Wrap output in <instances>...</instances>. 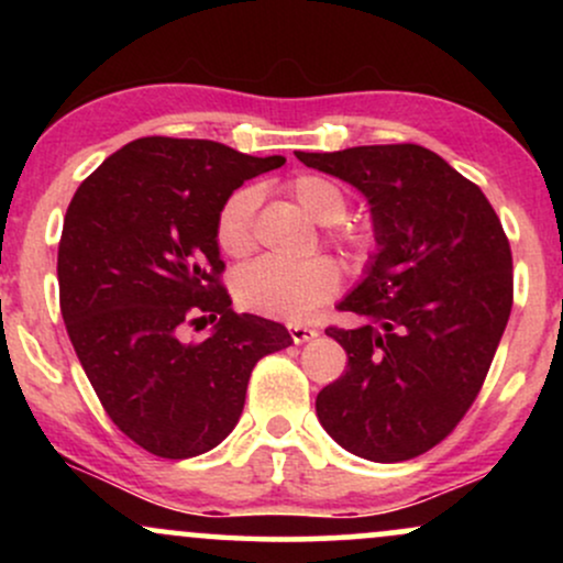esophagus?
Instances as JSON below:
<instances>
[{
    "instance_id": "34e87169",
    "label": "esophagus",
    "mask_w": 563,
    "mask_h": 563,
    "mask_svg": "<svg viewBox=\"0 0 563 563\" xmlns=\"http://www.w3.org/2000/svg\"><path fill=\"white\" fill-rule=\"evenodd\" d=\"M288 333L294 339V344H303V341H312L320 331L314 325H303V322H290Z\"/></svg>"
}]
</instances>
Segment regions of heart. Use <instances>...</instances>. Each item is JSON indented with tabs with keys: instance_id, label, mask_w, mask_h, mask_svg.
<instances>
[{
	"instance_id": "b5f03b06",
	"label": "heart",
	"mask_w": 563,
	"mask_h": 563,
	"mask_svg": "<svg viewBox=\"0 0 563 563\" xmlns=\"http://www.w3.org/2000/svg\"><path fill=\"white\" fill-rule=\"evenodd\" d=\"M286 192L314 222L325 224V243L349 262L363 264L376 251V235L371 228L341 222L346 217L349 196L335 179L322 174H296L286 183ZM256 206L260 190L249 185L238 187L219 206L214 243L230 260H245L256 249ZM339 286V267L325 256H314L301 264L260 260L238 269L232 277V294L243 309L277 320L307 318L331 301Z\"/></svg>"
}]
</instances>
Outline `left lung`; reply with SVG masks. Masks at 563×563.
<instances>
[{"label":"left lung","instance_id":"1","mask_svg":"<svg viewBox=\"0 0 563 563\" xmlns=\"http://www.w3.org/2000/svg\"><path fill=\"white\" fill-rule=\"evenodd\" d=\"M371 200L378 254L325 333L346 371L318 394L322 429L376 463L423 455L463 421L514 307L510 243L493 203L429 147L301 153Z\"/></svg>","mask_w":563,"mask_h":563}]
</instances>
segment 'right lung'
Wrapping results in <instances>:
<instances>
[{
  "label": "right lung",
  "mask_w": 563,
  "mask_h": 563,
  "mask_svg": "<svg viewBox=\"0 0 563 563\" xmlns=\"http://www.w3.org/2000/svg\"><path fill=\"white\" fill-rule=\"evenodd\" d=\"M283 164L211 140L140 137L70 198L57 245L66 331L108 418L153 455L217 448L254 365L294 344L280 322L232 312L214 243L224 198ZM214 319L209 340L184 335Z\"/></svg>",
  "instance_id": "add662e5"
}]
</instances>
